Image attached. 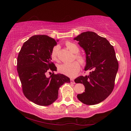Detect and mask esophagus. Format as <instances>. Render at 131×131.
I'll return each mask as SVG.
<instances>
[{
  "mask_svg": "<svg viewBox=\"0 0 131 131\" xmlns=\"http://www.w3.org/2000/svg\"><path fill=\"white\" fill-rule=\"evenodd\" d=\"M70 82H71V83H73V84H74V83H75L74 80L73 79L71 78V79H70Z\"/></svg>",
  "mask_w": 131,
  "mask_h": 131,
  "instance_id": "esophagus-1",
  "label": "esophagus"
}]
</instances>
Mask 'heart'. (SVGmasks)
Wrapping results in <instances>:
<instances>
[{
	"mask_svg": "<svg viewBox=\"0 0 131 131\" xmlns=\"http://www.w3.org/2000/svg\"><path fill=\"white\" fill-rule=\"evenodd\" d=\"M66 47L69 51L74 53H77L79 52V48L76 44L73 43L68 41L65 44ZM58 48L57 47H55L52 49L51 56L52 59L54 61H57L58 60ZM75 57L78 60L80 63L82 65H84L85 63V58L82 55L79 54H76ZM80 65L77 61H74L71 63H65L61 64L58 67V70L61 74H62L65 75L69 77H75L80 70Z\"/></svg>",
	"mask_w": 131,
	"mask_h": 131,
	"instance_id": "b5f03b06",
	"label": "heart"
}]
</instances>
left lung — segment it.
Listing matches in <instances>:
<instances>
[{
  "label": "left lung",
  "instance_id": "1",
  "mask_svg": "<svg viewBox=\"0 0 131 131\" xmlns=\"http://www.w3.org/2000/svg\"><path fill=\"white\" fill-rule=\"evenodd\" d=\"M74 40L85 53L84 70H91L88 75L75 79L85 87V92L77 97L84 104H97L110 95L114 87L119 67L114 49L106 39L92 31L83 32Z\"/></svg>",
  "mask_w": 131,
  "mask_h": 131
}]
</instances>
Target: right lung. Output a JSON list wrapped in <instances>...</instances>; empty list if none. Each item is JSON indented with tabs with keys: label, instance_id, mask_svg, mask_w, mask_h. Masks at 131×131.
Listing matches in <instances>:
<instances>
[{
	"label": "right lung",
	"instance_id": "obj_1",
	"mask_svg": "<svg viewBox=\"0 0 131 131\" xmlns=\"http://www.w3.org/2000/svg\"><path fill=\"white\" fill-rule=\"evenodd\" d=\"M58 41L46 35L32 36L24 43L18 53L17 71L24 94L38 105L52 104L58 98L61 86L70 83L63 74L53 73L46 77L47 72L57 71L51 54Z\"/></svg>",
	"mask_w": 131,
	"mask_h": 131
}]
</instances>
